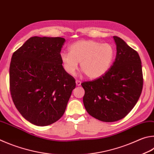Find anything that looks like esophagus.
I'll return each instance as SVG.
<instances>
[{
  "instance_id": "esophagus-1",
  "label": "esophagus",
  "mask_w": 154,
  "mask_h": 154,
  "mask_svg": "<svg viewBox=\"0 0 154 154\" xmlns=\"http://www.w3.org/2000/svg\"><path fill=\"white\" fill-rule=\"evenodd\" d=\"M75 83H76V85L77 86L81 85V83H82V82H81V81H79V80H76V82H75Z\"/></svg>"
}]
</instances>
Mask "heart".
I'll return each instance as SVG.
<instances>
[{"label":"heart","mask_w":154,"mask_h":154,"mask_svg":"<svg viewBox=\"0 0 154 154\" xmlns=\"http://www.w3.org/2000/svg\"><path fill=\"white\" fill-rule=\"evenodd\" d=\"M69 52H63L60 57L63 67L72 75L78 68V63L90 79L104 75L110 67L115 50L110 44H101L95 40H79L69 46Z\"/></svg>","instance_id":"1"}]
</instances>
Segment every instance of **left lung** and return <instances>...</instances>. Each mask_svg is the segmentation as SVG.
Here are the masks:
<instances>
[{"label":"left lung","mask_w":154,"mask_h":154,"mask_svg":"<svg viewBox=\"0 0 154 154\" xmlns=\"http://www.w3.org/2000/svg\"><path fill=\"white\" fill-rule=\"evenodd\" d=\"M116 57L102 76L82 83L83 101L89 114L103 122L123 119L137 102L143 89L141 61L137 52L113 36Z\"/></svg>","instance_id":"1"}]
</instances>
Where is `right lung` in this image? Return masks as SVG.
I'll list each match as a JSON object with an SVG mask.
<instances>
[{"instance_id": "1", "label": "right lung", "mask_w": 154, "mask_h": 154, "mask_svg": "<svg viewBox=\"0 0 154 154\" xmlns=\"http://www.w3.org/2000/svg\"><path fill=\"white\" fill-rule=\"evenodd\" d=\"M63 38H30L13 54L9 68L10 92L23 118L47 126L65 113L75 80L63 66Z\"/></svg>"}]
</instances>
